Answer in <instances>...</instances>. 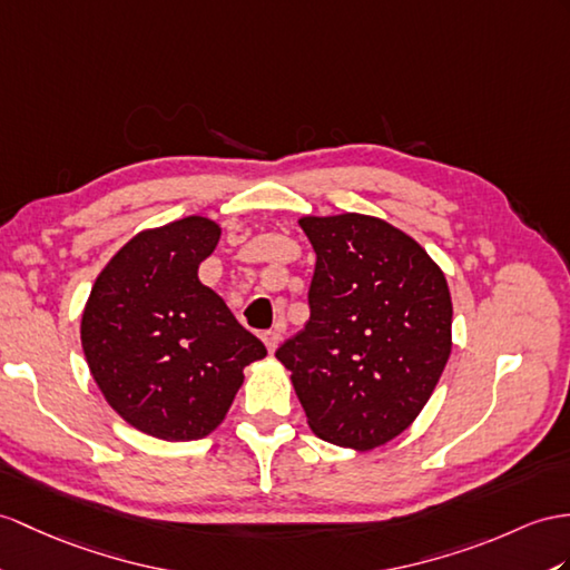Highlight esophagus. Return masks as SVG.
Returning a JSON list of instances; mask_svg holds the SVG:
<instances>
[{
  "label": "esophagus",
  "instance_id": "1",
  "mask_svg": "<svg viewBox=\"0 0 570 570\" xmlns=\"http://www.w3.org/2000/svg\"><path fill=\"white\" fill-rule=\"evenodd\" d=\"M263 343H266L268 353H275L277 345H281V331H266V333H263Z\"/></svg>",
  "mask_w": 570,
  "mask_h": 570
}]
</instances>
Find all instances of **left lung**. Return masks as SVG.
<instances>
[{
  "label": "left lung",
  "instance_id": "8db88e82",
  "mask_svg": "<svg viewBox=\"0 0 570 570\" xmlns=\"http://www.w3.org/2000/svg\"><path fill=\"white\" fill-rule=\"evenodd\" d=\"M314 246L309 322L275 357L314 433L367 452L415 421L452 351L445 273L390 222L302 217Z\"/></svg>",
  "mask_w": 570,
  "mask_h": 570
}]
</instances>
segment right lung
<instances>
[{
  "mask_svg": "<svg viewBox=\"0 0 570 570\" xmlns=\"http://www.w3.org/2000/svg\"><path fill=\"white\" fill-rule=\"evenodd\" d=\"M219 234L198 215L140 232L96 277L81 314L94 382L122 421L151 438L210 435L244 367L266 357V345L198 281Z\"/></svg>",
  "mask_w": 570,
  "mask_h": 570,
  "instance_id": "right-lung-1",
  "label": "right lung"
}]
</instances>
